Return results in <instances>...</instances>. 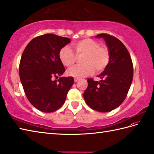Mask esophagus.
I'll use <instances>...</instances> for the list:
<instances>
[{
    "label": "esophagus",
    "instance_id": "1",
    "mask_svg": "<svg viewBox=\"0 0 154 154\" xmlns=\"http://www.w3.org/2000/svg\"><path fill=\"white\" fill-rule=\"evenodd\" d=\"M79 81V79H77V78H74V81L75 82V83H76V82H78Z\"/></svg>",
    "mask_w": 154,
    "mask_h": 154
}]
</instances>
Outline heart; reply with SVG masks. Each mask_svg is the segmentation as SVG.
<instances>
[{"label": "heart", "mask_w": 154, "mask_h": 154, "mask_svg": "<svg viewBox=\"0 0 154 154\" xmlns=\"http://www.w3.org/2000/svg\"><path fill=\"white\" fill-rule=\"evenodd\" d=\"M73 48L77 56H83L82 66L71 67L67 71L69 76L75 78H83L93 73L105 69L108 65L110 54L108 48L106 46H100L98 42L91 38H84L74 42ZM59 59L64 66H72L76 60V56L68 46H65L60 50Z\"/></svg>", "instance_id": "heart-1"}]
</instances>
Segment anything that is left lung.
I'll list each match as a JSON object with an SVG mask.
<instances>
[{
	"label": "left lung",
	"mask_w": 154,
	"mask_h": 154,
	"mask_svg": "<svg viewBox=\"0 0 154 154\" xmlns=\"http://www.w3.org/2000/svg\"><path fill=\"white\" fill-rule=\"evenodd\" d=\"M96 38H103L110 59L108 65L98 77L102 80L88 79L83 96L91 108L108 112L119 107L125 99L133 78V66L127 48L116 37L102 33Z\"/></svg>",
	"instance_id": "left-lung-1"
}]
</instances>
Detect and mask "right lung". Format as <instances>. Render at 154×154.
I'll list each match as a JSON object with an SVG mask.
<instances>
[{
  "label": "right lung",
  "instance_id": "right-lung-1",
  "mask_svg": "<svg viewBox=\"0 0 154 154\" xmlns=\"http://www.w3.org/2000/svg\"><path fill=\"white\" fill-rule=\"evenodd\" d=\"M71 40L54 34L41 35L29 42L21 56L20 77L28 100L42 112H55L63 106L74 83L59 59L60 50Z\"/></svg>",
  "mask_w": 154,
  "mask_h": 154
}]
</instances>
